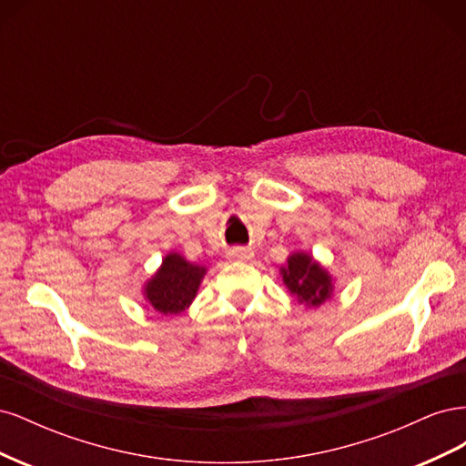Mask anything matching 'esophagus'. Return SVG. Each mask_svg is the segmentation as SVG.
Segmentation results:
<instances>
[{
	"mask_svg": "<svg viewBox=\"0 0 466 466\" xmlns=\"http://www.w3.org/2000/svg\"><path fill=\"white\" fill-rule=\"evenodd\" d=\"M252 255H255V252H252L247 247H235V248L228 250V258L229 260H250Z\"/></svg>",
	"mask_w": 466,
	"mask_h": 466,
	"instance_id": "esophagus-1",
	"label": "esophagus"
}]
</instances>
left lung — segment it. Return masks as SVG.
Returning <instances> with one entry per match:
<instances>
[{"mask_svg": "<svg viewBox=\"0 0 466 466\" xmlns=\"http://www.w3.org/2000/svg\"><path fill=\"white\" fill-rule=\"evenodd\" d=\"M281 279L291 295L307 307H319L332 295V278L307 252H293L288 264L279 268Z\"/></svg>", "mask_w": 466, "mask_h": 466, "instance_id": "left-lung-1", "label": "left lung"}]
</instances>
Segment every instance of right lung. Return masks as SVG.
Listing matches in <instances>:
<instances>
[{
	"mask_svg": "<svg viewBox=\"0 0 466 466\" xmlns=\"http://www.w3.org/2000/svg\"><path fill=\"white\" fill-rule=\"evenodd\" d=\"M206 276V266L168 252L163 264L144 286V298L161 315H178L190 307Z\"/></svg>",
	"mask_w": 466,
	"mask_h": 466,
	"instance_id": "right-lung-1",
	"label": "right lung"
}]
</instances>
